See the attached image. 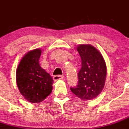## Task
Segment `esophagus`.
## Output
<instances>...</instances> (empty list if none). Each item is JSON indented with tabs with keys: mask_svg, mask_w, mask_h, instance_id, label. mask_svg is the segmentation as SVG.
<instances>
[{
	"mask_svg": "<svg viewBox=\"0 0 129 129\" xmlns=\"http://www.w3.org/2000/svg\"><path fill=\"white\" fill-rule=\"evenodd\" d=\"M63 78V76H62V75H56V76H53V79L55 81H57L58 80L62 79Z\"/></svg>",
	"mask_w": 129,
	"mask_h": 129,
	"instance_id": "esophagus-1",
	"label": "esophagus"
}]
</instances>
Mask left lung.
Here are the masks:
<instances>
[{
    "label": "left lung",
    "mask_w": 129,
    "mask_h": 129,
    "mask_svg": "<svg viewBox=\"0 0 129 129\" xmlns=\"http://www.w3.org/2000/svg\"><path fill=\"white\" fill-rule=\"evenodd\" d=\"M82 61L78 73V84L71 90L82 100L96 98L103 89L107 77V66L102 53L89 44L77 47Z\"/></svg>",
    "instance_id": "left-lung-1"
}]
</instances>
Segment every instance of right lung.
I'll return each instance as SVG.
<instances>
[{
    "label": "right lung",
    "instance_id": "1",
    "mask_svg": "<svg viewBox=\"0 0 129 129\" xmlns=\"http://www.w3.org/2000/svg\"><path fill=\"white\" fill-rule=\"evenodd\" d=\"M40 48L27 52L20 60L16 69V83L24 98L32 103L43 102L52 92L53 80L40 67Z\"/></svg>",
    "mask_w": 129,
    "mask_h": 129
}]
</instances>
